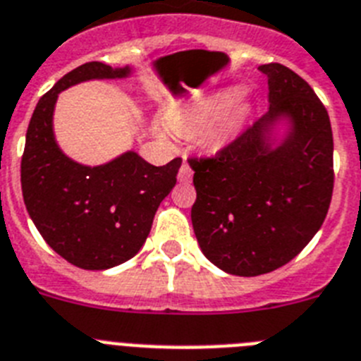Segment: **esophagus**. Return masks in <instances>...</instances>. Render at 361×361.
<instances>
[{"label": "esophagus", "instance_id": "esophagus-1", "mask_svg": "<svg viewBox=\"0 0 361 361\" xmlns=\"http://www.w3.org/2000/svg\"><path fill=\"white\" fill-rule=\"evenodd\" d=\"M192 177H193L192 168H190V164H188V162H184V164L180 166V169H178V180L186 184L192 180Z\"/></svg>", "mask_w": 361, "mask_h": 361}]
</instances>
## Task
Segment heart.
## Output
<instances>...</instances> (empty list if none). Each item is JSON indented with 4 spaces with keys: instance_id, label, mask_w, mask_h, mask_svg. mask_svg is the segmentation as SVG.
<instances>
[{
    "instance_id": "b5f03b06",
    "label": "heart",
    "mask_w": 361,
    "mask_h": 361,
    "mask_svg": "<svg viewBox=\"0 0 361 361\" xmlns=\"http://www.w3.org/2000/svg\"><path fill=\"white\" fill-rule=\"evenodd\" d=\"M241 89L224 87L193 97L168 111V124L177 135L201 137L202 146L221 151L241 133L252 115V106L239 98ZM155 133L169 138L164 122H155Z\"/></svg>"
}]
</instances>
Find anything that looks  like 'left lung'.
<instances>
[{
	"label": "left lung",
	"instance_id": "8db88e82",
	"mask_svg": "<svg viewBox=\"0 0 361 361\" xmlns=\"http://www.w3.org/2000/svg\"><path fill=\"white\" fill-rule=\"evenodd\" d=\"M259 71L269 113L215 159L190 160L197 243L217 269L243 277L294 259L322 228L334 186L327 109L288 67Z\"/></svg>",
	"mask_w": 361,
	"mask_h": 361
}]
</instances>
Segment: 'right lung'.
Instances as JSON below:
<instances>
[{
  "label": "right lung",
  "instance_id": "right-lung-1",
  "mask_svg": "<svg viewBox=\"0 0 361 361\" xmlns=\"http://www.w3.org/2000/svg\"><path fill=\"white\" fill-rule=\"evenodd\" d=\"M133 67L89 61L39 98L21 159V192L32 223L52 250L78 269L107 270L138 254L157 208L177 183L180 159L153 166L129 149L106 164H80L54 135L58 94L91 80H124Z\"/></svg>",
  "mask_w": 361,
  "mask_h": 361
}]
</instances>
